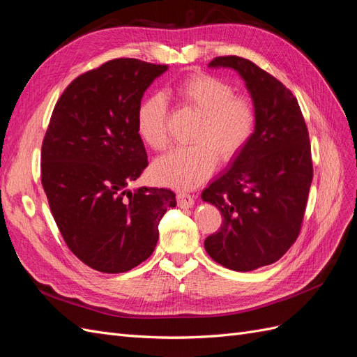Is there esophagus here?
<instances>
[{"label": "esophagus", "mask_w": 357, "mask_h": 357, "mask_svg": "<svg viewBox=\"0 0 357 357\" xmlns=\"http://www.w3.org/2000/svg\"><path fill=\"white\" fill-rule=\"evenodd\" d=\"M177 204L178 207L181 208H192L193 204H195V199H193V197H190L189 193H177Z\"/></svg>", "instance_id": "1"}]
</instances>
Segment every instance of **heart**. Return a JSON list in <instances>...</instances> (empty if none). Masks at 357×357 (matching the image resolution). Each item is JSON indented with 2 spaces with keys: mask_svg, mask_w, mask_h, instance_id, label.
<instances>
[{
  "mask_svg": "<svg viewBox=\"0 0 357 357\" xmlns=\"http://www.w3.org/2000/svg\"><path fill=\"white\" fill-rule=\"evenodd\" d=\"M168 95L195 112L199 122L192 134L193 146L159 158L153 176L162 185L190 190L213 174L218 158L228 164L244 152L256 132L257 109L252 98L235 95L231 83L205 73L177 82ZM137 131L153 150L167 147V102L162 96L150 95L138 105Z\"/></svg>",
  "mask_w": 357,
  "mask_h": 357,
  "instance_id": "1",
  "label": "heart"
}]
</instances>
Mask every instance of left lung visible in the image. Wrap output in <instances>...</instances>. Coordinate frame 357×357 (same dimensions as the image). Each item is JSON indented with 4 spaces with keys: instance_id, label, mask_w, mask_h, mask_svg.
Listing matches in <instances>:
<instances>
[{
    "instance_id": "8db88e82",
    "label": "left lung",
    "mask_w": 357,
    "mask_h": 357,
    "mask_svg": "<svg viewBox=\"0 0 357 357\" xmlns=\"http://www.w3.org/2000/svg\"><path fill=\"white\" fill-rule=\"evenodd\" d=\"M208 67L241 75L257 128L244 152L202 192V201L223 215L204 247L225 268L253 271L278 261L299 235L312 180L308 129L294 93L252 61L219 56Z\"/></svg>"
}]
</instances>
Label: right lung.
I'll list each match as a JSON object with an SVG mask.
<instances>
[{
    "instance_id": "1",
    "label": "right lung",
    "mask_w": 357,
    "mask_h": 357,
    "mask_svg": "<svg viewBox=\"0 0 357 357\" xmlns=\"http://www.w3.org/2000/svg\"><path fill=\"white\" fill-rule=\"evenodd\" d=\"M168 66L113 59L74 79L41 146V183L63 241L83 264L126 273L153 253L176 193L126 186L147 167L137 110Z\"/></svg>"
}]
</instances>
